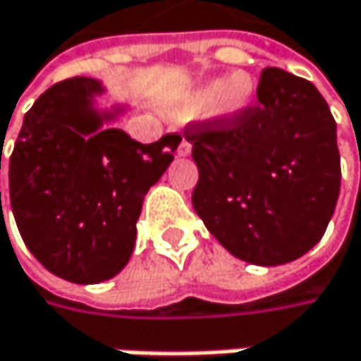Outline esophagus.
<instances>
[{
  "label": "esophagus",
  "instance_id": "1",
  "mask_svg": "<svg viewBox=\"0 0 361 361\" xmlns=\"http://www.w3.org/2000/svg\"><path fill=\"white\" fill-rule=\"evenodd\" d=\"M190 152H192V145H190V142L183 138V140H181L180 148H178V154H180V157H190Z\"/></svg>",
  "mask_w": 361,
  "mask_h": 361
}]
</instances>
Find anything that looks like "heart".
<instances>
[{"label": "heart", "instance_id": "obj_1", "mask_svg": "<svg viewBox=\"0 0 361 361\" xmlns=\"http://www.w3.org/2000/svg\"><path fill=\"white\" fill-rule=\"evenodd\" d=\"M254 99V86L246 74H235V76H225L216 78L209 84L200 86L196 92H192L188 99L173 105V114L188 115L200 109H207L219 101V111L227 119H240L246 114L247 107L252 105Z\"/></svg>", "mask_w": 361, "mask_h": 361}]
</instances>
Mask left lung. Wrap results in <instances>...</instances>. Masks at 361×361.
<instances>
[{
    "label": "left lung",
    "instance_id": "obj_1",
    "mask_svg": "<svg viewBox=\"0 0 361 361\" xmlns=\"http://www.w3.org/2000/svg\"><path fill=\"white\" fill-rule=\"evenodd\" d=\"M196 214L235 258L287 264L320 242L341 188L337 123L316 86L267 68L240 119L185 130Z\"/></svg>",
    "mask_w": 361,
    "mask_h": 361
}]
</instances>
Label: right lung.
Wrapping results in <instances>:
<instances>
[{
    "label": "right lung",
    "instance_id": "1",
    "mask_svg": "<svg viewBox=\"0 0 361 361\" xmlns=\"http://www.w3.org/2000/svg\"><path fill=\"white\" fill-rule=\"evenodd\" d=\"M105 92L84 76L53 84L24 115L10 157L24 244L49 273L78 285L103 283L128 264L145 196L181 142L178 134L152 145L130 138L114 126L130 107L103 105Z\"/></svg>",
    "mask_w": 361,
    "mask_h": 361
}]
</instances>
